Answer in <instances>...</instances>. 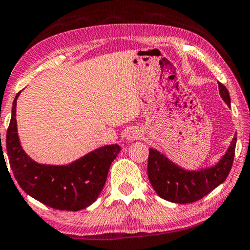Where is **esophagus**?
I'll return each instance as SVG.
<instances>
[{"mask_svg": "<svg viewBox=\"0 0 250 250\" xmlns=\"http://www.w3.org/2000/svg\"><path fill=\"white\" fill-rule=\"evenodd\" d=\"M142 136V133L140 131L139 128H135L133 127L131 129H128L127 132V135H126V138H127L128 141H135V140L140 139Z\"/></svg>", "mask_w": 250, "mask_h": 250, "instance_id": "obj_1", "label": "esophagus"}]
</instances>
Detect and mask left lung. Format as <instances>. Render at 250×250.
Returning <instances> with one entry per match:
<instances>
[{"label": "left lung", "instance_id": "left-lung-1", "mask_svg": "<svg viewBox=\"0 0 250 250\" xmlns=\"http://www.w3.org/2000/svg\"><path fill=\"white\" fill-rule=\"evenodd\" d=\"M220 94L229 107L231 105L228 88L218 83ZM237 138H233L230 148L217 165L197 172L180 168L169 162L163 153L149 149L148 177L159 197L176 204H190L204 198L215 188L223 183L230 173L234 159Z\"/></svg>", "mask_w": 250, "mask_h": 250}]
</instances>
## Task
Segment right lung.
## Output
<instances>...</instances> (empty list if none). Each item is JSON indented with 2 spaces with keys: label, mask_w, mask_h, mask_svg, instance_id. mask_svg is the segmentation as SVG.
Returning a JSON list of instances; mask_svg holds the SVG:
<instances>
[{
  "label": "right lung",
  "mask_w": 250,
  "mask_h": 250,
  "mask_svg": "<svg viewBox=\"0 0 250 250\" xmlns=\"http://www.w3.org/2000/svg\"><path fill=\"white\" fill-rule=\"evenodd\" d=\"M19 93L13 100L5 145L17 182L26 193L54 209L76 211L90 206L100 194L121 146H102L67 166L35 163L23 152L17 134L16 105ZM1 150L3 156L2 146Z\"/></svg>",
  "instance_id": "add662e5"
}]
</instances>
